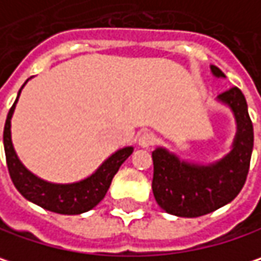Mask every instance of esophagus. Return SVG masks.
<instances>
[{
	"mask_svg": "<svg viewBox=\"0 0 261 261\" xmlns=\"http://www.w3.org/2000/svg\"><path fill=\"white\" fill-rule=\"evenodd\" d=\"M156 142V137L153 132H144L140 135V145L147 148V147H151L153 144Z\"/></svg>",
	"mask_w": 261,
	"mask_h": 261,
	"instance_id": "1",
	"label": "esophagus"
}]
</instances>
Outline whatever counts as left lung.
I'll list each match as a JSON object with an SVG mask.
<instances>
[{
    "instance_id": "8db88e82",
    "label": "left lung",
    "mask_w": 261,
    "mask_h": 261,
    "mask_svg": "<svg viewBox=\"0 0 261 261\" xmlns=\"http://www.w3.org/2000/svg\"><path fill=\"white\" fill-rule=\"evenodd\" d=\"M214 75L224 77L220 68L211 66ZM234 113L238 134L233 150L210 166L181 162L177 156L158 148L153 158V195L162 210L177 217H200L232 202L242 190L250 171L254 132L247 101L236 86L218 96Z\"/></svg>"
}]
</instances>
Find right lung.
Listing matches in <instances>:
<instances>
[{"label": "right lung", "instance_id": "add662e5", "mask_svg": "<svg viewBox=\"0 0 261 261\" xmlns=\"http://www.w3.org/2000/svg\"><path fill=\"white\" fill-rule=\"evenodd\" d=\"M20 95V90H19ZM17 95V98H19ZM17 98L11 105L7 120L4 126V150H6V160L9 174L14 187L19 193L31 202L40 205L47 211L58 213L65 215H77L90 211L102 200L114 175L117 174L121 163L129 158L134 151L132 147L121 148L116 151L111 158H108L99 169L80 182L74 184H51L43 181L35 175H32L28 169L20 163L17 159L10 135V120L14 111V105Z\"/></svg>", "mask_w": 261, "mask_h": 261}]
</instances>
